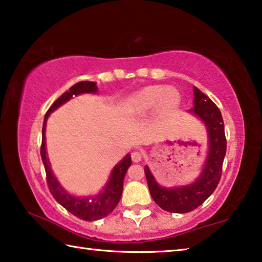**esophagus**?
Masks as SVG:
<instances>
[{
    "mask_svg": "<svg viewBox=\"0 0 262 262\" xmlns=\"http://www.w3.org/2000/svg\"><path fill=\"white\" fill-rule=\"evenodd\" d=\"M142 157H143V156H142V154L140 151H134L132 154V159H133V162H134V163L141 162Z\"/></svg>",
    "mask_w": 262,
    "mask_h": 262,
    "instance_id": "1",
    "label": "esophagus"
}]
</instances>
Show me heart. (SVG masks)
Wrapping results in <instances>:
<instances>
[{"label": "heart", "instance_id": "heart-1", "mask_svg": "<svg viewBox=\"0 0 262 262\" xmlns=\"http://www.w3.org/2000/svg\"><path fill=\"white\" fill-rule=\"evenodd\" d=\"M180 103V94L174 88L145 86L128 98V107L135 113H145L156 106L158 113H166Z\"/></svg>", "mask_w": 262, "mask_h": 262}]
</instances>
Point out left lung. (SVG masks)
Here are the masks:
<instances>
[{
  "label": "left lung",
  "instance_id": "8db88e82",
  "mask_svg": "<svg viewBox=\"0 0 262 262\" xmlns=\"http://www.w3.org/2000/svg\"><path fill=\"white\" fill-rule=\"evenodd\" d=\"M193 108L188 112L201 120L208 135V154L200 176L193 183L164 187L155 179L148 165L144 166L148 187L154 201L168 212L185 214L201 206L214 192L220 183L222 166L227 152L224 122L221 111L196 86L193 89Z\"/></svg>",
  "mask_w": 262,
  "mask_h": 262
}]
</instances>
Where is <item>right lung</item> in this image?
Here are the masks:
<instances>
[{
    "instance_id": "add662e5",
    "label": "right lung",
    "mask_w": 262,
    "mask_h": 262,
    "mask_svg": "<svg viewBox=\"0 0 262 262\" xmlns=\"http://www.w3.org/2000/svg\"><path fill=\"white\" fill-rule=\"evenodd\" d=\"M97 92H98V88H97L96 82H78L70 88L69 91H66L63 95H61L53 103L50 110L47 111L45 119H43L42 142L40 149L41 159L46 171L48 188H50L53 198L69 212H72L73 215L83 221L89 222L104 219V217H106L114 210V208L117 207L119 201H120L123 188V179H125L128 167L132 164L130 155L127 154L112 168L107 181H106L105 186L99 193L95 195H88V196H76V195L69 193L68 190H66L62 187V185L59 183V180H57L54 173H53L50 159H48L46 151L45 135L48 117H50L52 112H54L60 106L67 103L74 96H79L83 94H97Z\"/></svg>"
}]
</instances>
